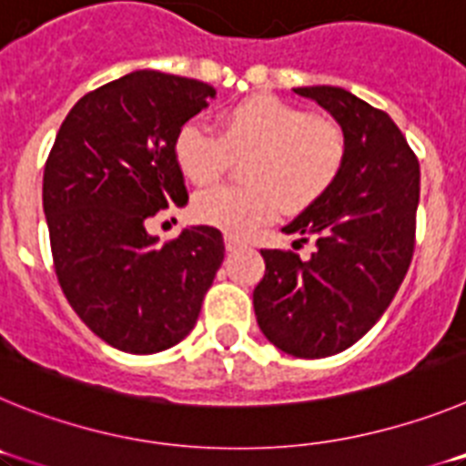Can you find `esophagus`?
Returning <instances> with one entry per match:
<instances>
[{
	"label": "esophagus",
	"mask_w": 466,
	"mask_h": 466,
	"mask_svg": "<svg viewBox=\"0 0 466 466\" xmlns=\"http://www.w3.org/2000/svg\"><path fill=\"white\" fill-rule=\"evenodd\" d=\"M224 242H226V249H228V252H236L238 247H242V245H245V240H242V238H238V236H230V233H226Z\"/></svg>",
	"instance_id": "34e87169"
}]
</instances>
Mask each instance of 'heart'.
<instances>
[{
  "instance_id": "obj_1",
  "label": "heart",
  "mask_w": 466,
  "mask_h": 466,
  "mask_svg": "<svg viewBox=\"0 0 466 466\" xmlns=\"http://www.w3.org/2000/svg\"><path fill=\"white\" fill-rule=\"evenodd\" d=\"M175 160L188 182L208 187L241 158L240 187H217L196 198L200 221L245 236L289 212L319 203L343 175L348 135L336 118L308 114L278 97H247L219 118V135L187 121L175 135Z\"/></svg>"
}]
</instances>
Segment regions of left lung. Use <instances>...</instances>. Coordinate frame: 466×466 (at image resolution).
Returning a JSON list of instances; mask_svg holds the SVG:
<instances>
[{"label":"left lung","instance_id":"left-lung-1","mask_svg":"<svg viewBox=\"0 0 466 466\" xmlns=\"http://www.w3.org/2000/svg\"><path fill=\"white\" fill-rule=\"evenodd\" d=\"M296 93L343 126L348 160L336 187L284 226L300 242L315 240L310 258L261 249L254 312L275 348L319 360L355 345L401 287L415 249L420 163L382 109L333 86Z\"/></svg>","mask_w":466,"mask_h":466}]
</instances>
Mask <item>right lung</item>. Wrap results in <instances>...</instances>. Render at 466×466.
Wrapping results in <instances>:
<instances>
[{
  "mask_svg": "<svg viewBox=\"0 0 466 466\" xmlns=\"http://www.w3.org/2000/svg\"><path fill=\"white\" fill-rule=\"evenodd\" d=\"M214 88L139 69L84 95L44 167L53 268L81 322L111 348L151 355L187 339L224 261V238L191 226L160 245L147 224L184 208L177 130Z\"/></svg>",
  "mask_w": 466,
  "mask_h": 466,
  "instance_id": "right-lung-1",
  "label": "right lung"
}]
</instances>
